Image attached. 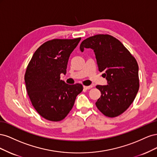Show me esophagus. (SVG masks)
I'll list each match as a JSON object with an SVG mask.
<instances>
[{
	"instance_id": "obj_1",
	"label": "esophagus",
	"mask_w": 157,
	"mask_h": 157,
	"mask_svg": "<svg viewBox=\"0 0 157 157\" xmlns=\"http://www.w3.org/2000/svg\"><path fill=\"white\" fill-rule=\"evenodd\" d=\"M92 88V86H91V85H90V86H84V88L85 90H89Z\"/></svg>"
}]
</instances>
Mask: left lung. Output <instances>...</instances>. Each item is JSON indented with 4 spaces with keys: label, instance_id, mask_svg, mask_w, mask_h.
<instances>
[{
    "label": "left lung",
    "instance_id": "left-lung-1",
    "mask_svg": "<svg viewBox=\"0 0 157 157\" xmlns=\"http://www.w3.org/2000/svg\"><path fill=\"white\" fill-rule=\"evenodd\" d=\"M94 50L99 71L107 85H98L101 97L96 105L104 115L115 117L124 113L134 101L140 88L138 65L135 58L116 38L96 35L84 40L80 46Z\"/></svg>",
    "mask_w": 157,
    "mask_h": 157
}]
</instances>
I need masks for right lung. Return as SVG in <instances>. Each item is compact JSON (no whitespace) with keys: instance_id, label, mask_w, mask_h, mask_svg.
I'll return each mask as SVG.
<instances>
[{"instance_id":"add662e5","label":"right lung","mask_w":157,"mask_h":157,"mask_svg":"<svg viewBox=\"0 0 157 157\" xmlns=\"http://www.w3.org/2000/svg\"><path fill=\"white\" fill-rule=\"evenodd\" d=\"M81 38L53 39L42 44L33 54L25 74L26 89L33 106L45 119L58 122L72 109L82 85H69L60 79L65 75L70 54Z\"/></svg>"}]
</instances>
